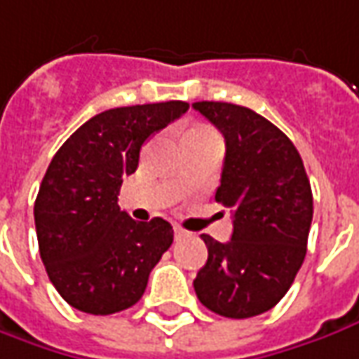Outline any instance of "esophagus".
I'll use <instances>...</instances> for the list:
<instances>
[{"label":"esophagus","mask_w":359,"mask_h":359,"mask_svg":"<svg viewBox=\"0 0 359 359\" xmlns=\"http://www.w3.org/2000/svg\"><path fill=\"white\" fill-rule=\"evenodd\" d=\"M190 231L184 230V228H180V226H175V238L177 240H182V238H189Z\"/></svg>","instance_id":"esophagus-1"}]
</instances>
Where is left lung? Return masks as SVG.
<instances>
[{"label": "left lung", "mask_w": 359, "mask_h": 359, "mask_svg": "<svg viewBox=\"0 0 359 359\" xmlns=\"http://www.w3.org/2000/svg\"><path fill=\"white\" fill-rule=\"evenodd\" d=\"M192 108L226 139L216 200L231 210V240L208 233V262L194 279L198 301L226 318L267 313L291 289L306 255L313 190L301 155L281 129L228 102Z\"/></svg>", "instance_id": "1"}]
</instances>
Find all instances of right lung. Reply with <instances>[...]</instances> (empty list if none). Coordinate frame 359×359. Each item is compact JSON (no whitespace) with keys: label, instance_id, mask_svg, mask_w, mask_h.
<instances>
[{"label":"right lung","instance_id":"add662e5","mask_svg":"<svg viewBox=\"0 0 359 359\" xmlns=\"http://www.w3.org/2000/svg\"><path fill=\"white\" fill-rule=\"evenodd\" d=\"M187 109L180 100L106 109L50 161L35 200L36 240L48 279L70 306L104 316L143 297L172 226L135 222L119 210L118 194L137 169L141 145Z\"/></svg>","mask_w":359,"mask_h":359}]
</instances>
